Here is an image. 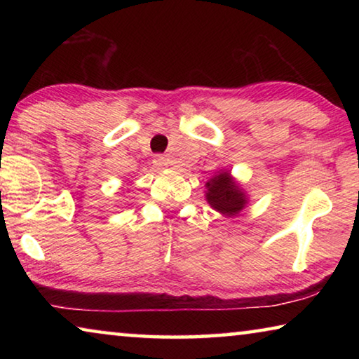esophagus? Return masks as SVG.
Returning a JSON list of instances; mask_svg holds the SVG:
<instances>
[{
	"mask_svg": "<svg viewBox=\"0 0 359 359\" xmlns=\"http://www.w3.org/2000/svg\"><path fill=\"white\" fill-rule=\"evenodd\" d=\"M154 163H155V166H156V168H165V166H168V160H166V156H163V155H156V156H155V160H154Z\"/></svg>",
	"mask_w": 359,
	"mask_h": 359,
	"instance_id": "esophagus-1",
	"label": "esophagus"
}]
</instances>
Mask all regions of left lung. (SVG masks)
<instances>
[{
    "label": "left lung",
    "mask_w": 359,
    "mask_h": 359,
    "mask_svg": "<svg viewBox=\"0 0 359 359\" xmlns=\"http://www.w3.org/2000/svg\"><path fill=\"white\" fill-rule=\"evenodd\" d=\"M208 201L212 208L226 215H234L245 205V194L234 184L228 172L218 174L208 182Z\"/></svg>",
    "instance_id": "left-lung-1"
}]
</instances>
